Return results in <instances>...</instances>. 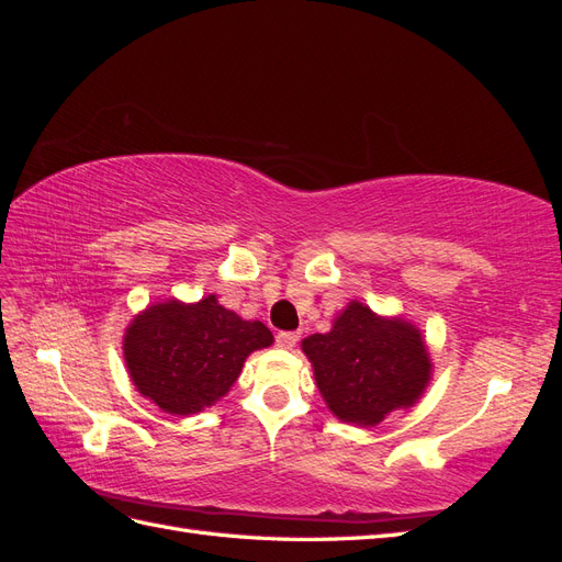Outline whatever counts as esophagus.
I'll list each match as a JSON object with an SVG mask.
<instances>
[{
	"instance_id": "34e87169",
	"label": "esophagus",
	"mask_w": 562,
	"mask_h": 562,
	"mask_svg": "<svg viewBox=\"0 0 562 562\" xmlns=\"http://www.w3.org/2000/svg\"><path fill=\"white\" fill-rule=\"evenodd\" d=\"M297 339H300L297 333H279V335H277V345H279L281 349H293V347L297 345Z\"/></svg>"
}]
</instances>
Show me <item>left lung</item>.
Instances as JSON below:
<instances>
[{
  "label": "left lung",
  "mask_w": 562,
  "mask_h": 562,
  "mask_svg": "<svg viewBox=\"0 0 562 562\" xmlns=\"http://www.w3.org/2000/svg\"><path fill=\"white\" fill-rule=\"evenodd\" d=\"M328 411L353 427H378L413 407L427 391L434 363L422 330L403 316H382L351 300L328 333L302 339Z\"/></svg>",
  "instance_id": "1"
}]
</instances>
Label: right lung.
<instances>
[{
	"instance_id": "1",
	"label": "right lung",
	"mask_w": 562,
	"mask_h": 562,
	"mask_svg": "<svg viewBox=\"0 0 562 562\" xmlns=\"http://www.w3.org/2000/svg\"><path fill=\"white\" fill-rule=\"evenodd\" d=\"M122 345L138 394L168 415L190 417L227 396L248 356L274 345V335L211 293L199 302L149 304L133 316Z\"/></svg>"
}]
</instances>
